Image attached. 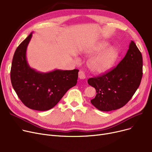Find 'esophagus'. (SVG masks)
<instances>
[{"label":"esophagus","mask_w":152,"mask_h":152,"mask_svg":"<svg viewBox=\"0 0 152 152\" xmlns=\"http://www.w3.org/2000/svg\"><path fill=\"white\" fill-rule=\"evenodd\" d=\"M78 76H79V78L80 79H86L85 73H84L83 71H79Z\"/></svg>","instance_id":"esophagus-1"}]
</instances>
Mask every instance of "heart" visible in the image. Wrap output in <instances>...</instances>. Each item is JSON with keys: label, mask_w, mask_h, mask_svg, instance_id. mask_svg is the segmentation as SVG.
<instances>
[{"label": "heart", "mask_w": 152, "mask_h": 152, "mask_svg": "<svg viewBox=\"0 0 152 152\" xmlns=\"http://www.w3.org/2000/svg\"><path fill=\"white\" fill-rule=\"evenodd\" d=\"M107 42L102 41L95 45L85 53L86 57H92L88 63L89 69L95 73H102L112 68L119 57V52L116 47L109 46ZM79 61L78 58H76Z\"/></svg>", "instance_id": "heart-1"}]
</instances>
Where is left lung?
Instances as JSON below:
<instances>
[{
    "label": "left lung",
    "instance_id": "1",
    "mask_svg": "<svg viewBox=\"0 0 152 152\" xmlns=\"http://www.w3.org/2000/svg\"><path fill=\"white\" fill-rule=\"evenodd\" d=\"M142 55L131 41L124 58L116 68L102 76L89 78L88 84L96 90L92 104L103 111L124 106L139 87L142 77Z\"/></svg>",
    "mask_w": 152,
    "mask_h": 152
}]
</instances>
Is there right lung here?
I'll list each match as a JSON object with an SVG mask.
<instances>
[{
	"label": "right lung",
	"mask_w": 152,
	"mask_h": 152,
	"mask_svg": "<svg viewBox=\"0 0 152 152\" xmlns=\"http://www.w3.org/2000/svg\"><path fill=\"white\" fill-rule=\"evenodd\" d=\"M31 33L16 49L12 63V86L24 105L30 109L46 111L54 107L71 87L76 86L79 70L55 69L42 73L32 68L26 59Z\"/></svg>",
	"instance_id": "1"
}]
</instances>
